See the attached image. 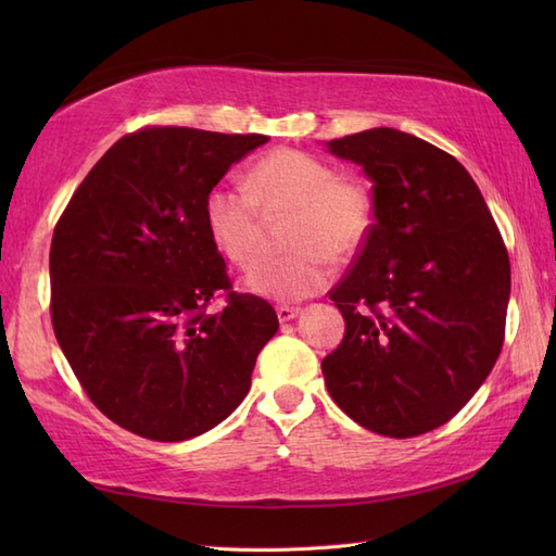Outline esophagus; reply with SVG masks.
Wrapping results in <instances>:
<instances>
[{"instance_id":"1","label":"esophagus","mask_w":556,"mask_h":556,"mask_svg":"<svg viewBox=\"0 0 556 556\" xmlns=\"http://www.w3.org/2000/svg\"><path fill=\"white\" fill-rule=\"evenodd\" d=\"M299 313H301L299 305H279V308H277L279 323H289V320H293V317H296Z\"/></svg>"}]
</instances>
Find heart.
Segmentation results:
<instances>
[{"mask_svg":"<svg viewBox=\"0 0 556 556\" xmlns=\"http://www.w3.org/2000/svg\"><path fill=\"white\" fill-rule=\"evenodd\" d=\"M265 215H291L287 257L255 265L245 289L271 301H301L320 291L329 260L356 255L375 222L368 184L339 176L332 164L296 148H277L260 157L245 186L217 184L205 195L203 222L212 245L236 267H251L263 243Z\"/></svg>","mask_w":556,"mask_h":556,"instance_id":"1","label":"heart"}]
</instances>
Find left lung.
<instances>
[{
    "mask_svg": "<svg viewBox=\"0 0 556 556\" xmlns=\"http://www.w3.org/2000/svg\"><path fill=\"white\" fill-rule=\"evenodd\" d=\"M372 181L375 222L329 291L346 334L323 361L329 396L384 437L440 428L500 358L511 265L485 198L456 157L396 128L329 140Z\"/></svg>",
    "mask_w": 556,
    "mask_h": 556,
    "instance_id": "left-lung-1",
    "label": "left lung"
}]
</instances>
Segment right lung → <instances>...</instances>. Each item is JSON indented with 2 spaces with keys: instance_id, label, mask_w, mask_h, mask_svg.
Wrapping results in <instances>:
<instances>
[{
  "instance_id": "obj_1",
  "label": "right lung",
  "mask_w": 556,
  "mask_h": 556,
  "mask_svg": "<svg viewBox=\"0 0 556 556\" xmlns=\"http://www.w3.org/2000/svg\"><path fill=\"white\" fill-rule=\"evenodd\" d=\"M267 140L140 128L104 152L56 222L54 337L92 404L128 432L191 440L251 389L279 320L267 301L231 291L203 205L231 164ZM217 290L228 305L207 314Z\"/></svg>"
}]
</instances>
